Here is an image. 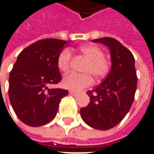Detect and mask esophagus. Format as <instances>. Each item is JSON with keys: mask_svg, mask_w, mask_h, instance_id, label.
I'll list each match as a JSON object with an SVG mask.
<instances>
[{"mask_svg": "<svg viewBox=\"0 0 154 154\" xmlns=\"http://www.w3.org/2000/svg\"><path fill=\"white\" fill-rule=\"evenodd\" d=\"M69 94H70L71 96H72V97H77V93L74 92V91H69Z\"/></svg>", "mask_w": 154, "mask_h": 154, "instance_id": "obj_1", "label": "esophagus"}]
</instances>
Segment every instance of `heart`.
Wrapping results in <instances>:
<instances>
[{
    "label": "heart",
    "instance_id": "1",
    "mask_svg": "<svg viewBox=\"0 0 154 154\" xmlns=\"http://www.w3.org/2000/svg\"><path fill=\"white\" fill-rule=\"evenodd\" d=\"M78 53L84 57L87 63L82 68L84 73H71L64 77L62 85L64 88L72 91H79L92 83V78H102L106 75L110 68V62L105 57L104 51L95 44H88L79 48ZM72 53L69 49H64L58 54L57 64L58 69L64 73L70 70Z\"/></svg>",
    "mask_w": 154,
    "mask_h": 154
}]
</instances>
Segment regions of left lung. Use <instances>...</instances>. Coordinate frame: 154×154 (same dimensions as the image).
<instances>
[{
	"label": "left lung",
	"mask_w": 154,
	"mask_h": 154,
	"mask_svg": "<svg viewBox=\"0 0 154 154\" xmlns=\"http://www.w3.org/2000/svg\"><path fill=\"white\" fill-rule=\"evenodd\" d=\"M92 41L110 48L112 65L106 78L93 90L87 91L90 103L80 112L89 126L108 130L125 118L134 100L137 88L134 57L116 38L104 37Z\"/></svg>",
	"instance_id": "8db88e82"
}]
</instances>
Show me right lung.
I'll use <instances>...</instances> for the list:
<instances>
[{"label": "right lung", "mask_w": 154, "mask_h": 154, "mask_svg": "<svg viewBox=\"0 0 154 154\" xmlns=\"http://www.w3.org/2000/svg\"><path fill=\"white\" fill-rule=\"evenodd\" d=\"M67 42L44 38L26 47L18 55L9 77V97L22 122L32 127L49 123L56 116L61 99L68 91L48 87L62 76L57 67L58 54Z\"/></svg>", "instance_id": "obj_1"}]
</instances>
